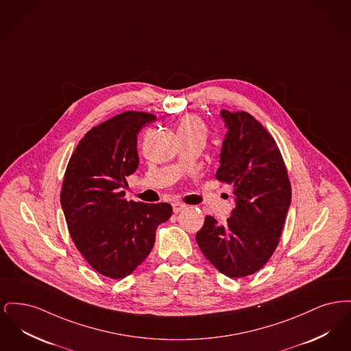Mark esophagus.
I'll return each instance as SVG.
<instances>
[{
    "mask_svg": "<svg viewBox=\"0 0 351 351\" xmlns=\"http://www.w3.org/2000/svg\"><path fill=\"white\" fill-rule=\"evenodd\" d=\"M185 208H186V205L183 204V202H180V201H173V202H172L173 213H179V212H182Z\"/></svg>",
    "mask_w": 351,
    "mask_h": 351,
    "instance_id": "esophagus-1",
    "label": "esophagus"
}]
</instances>
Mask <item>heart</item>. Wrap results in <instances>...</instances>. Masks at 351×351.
Instances as JSON below:
<instances>
[{
    "label": "heart",
    "mask_w": 351,
    "mask_h": 351,
    "mask_svg": "<svg viewBox=\"0 0 351 351\" xmlns=\"http://www.w3.org/2000/svg\"><path fill=\"white\" fill-rule=\"evenodd\" d=\"M179 135H206V128L200 118L196 116H185L180 119L178 126Z\"/></svg>",
    "instance_id": "heart-1"
}]
</instances>
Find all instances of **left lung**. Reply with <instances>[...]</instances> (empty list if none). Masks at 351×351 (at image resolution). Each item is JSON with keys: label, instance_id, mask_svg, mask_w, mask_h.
Masks as SVG:
<instances>
[{"label": "left lung", "instance_id": "8db88e82", "mask_svg": "<svg viewBox=\"0 0 351 351\" xmlns=\"http://www.w3.org/2000/svg\"><path fill=\"white\" fill-rule=\"evenodd\" d=\"M228 132L216 178L233 184L235 208L225 225L206 216L196 234L205 258L229 278L259 271L279 243L291 205L283 156L267 130L246 112L221 110Z\"/></svg>", "mask_w": 351, "mask_h": 351}]
</instances>
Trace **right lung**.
Returning <instances> with one entry per match:
<instances>
[{
    "label": "right lung",
    "mask_w": 351,
    "mask_h": 351,
    "mask_svg": "<svg viewBox=\"0 0 351 351\" xmlns=\"http://www.w3.org/2000/svg\"><path fill=\"white\" fill-rule=\"evenodd\" d=\"M156 119L125 112L84 135L68 162L60 204L75 246L110 279L130 275L150 254L156 228L172 215L167 202L125 199L126 176L138 168L136 136Z\"/></svg>",
    "instance_id": "add662e5"
}]
</instances>
